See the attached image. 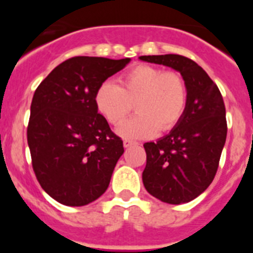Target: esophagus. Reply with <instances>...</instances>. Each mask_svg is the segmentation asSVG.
Returning a JSON list of instances; mask_svg holds the SVG:
<instances>
[{"label": "esophagus", "instance_id": "esophagus-1", "mask_svg": "<svg viewBox=\"0 0 253 253\" xmlns=\"http://www.w3.org/2000/svg\"><path fill=\"white\" fill-rule=\"evenodd\" d=\"M123 144H124L125 148H129V147L134 146V144H137V143H135V142H131V140H126V139H125L124 142H123Z\"/></svg>", "mask_w": 253, "mask_h": 253}]
</instances>
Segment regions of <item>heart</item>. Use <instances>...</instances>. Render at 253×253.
<instances>
[{
    "label": "heart",
    "mask_w": 253,
    "mask_h": 253,
    "mask_svg": "<svg viewBox=\"0 0 253 253\" xmlns=\"http://www.w3.org/2000/svg\"><path fill=\"white\" fill-rule=\"evenodd\" d=\"M133 104L138 114L118 128L120 137L139 139L172 130L186 110L185 80L175 71L142 64L120 76L118 84L104 82L95 93L96 109L113 125L130 114Z\"/></svg>",
    "instance_id": "b5f03b06"
}]
</instances>
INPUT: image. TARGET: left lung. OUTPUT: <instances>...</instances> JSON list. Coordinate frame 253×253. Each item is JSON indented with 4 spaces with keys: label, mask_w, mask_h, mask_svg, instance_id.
Segmentation results:
<instances>
[{
    "label": "left lung",
    "mask_w": 253,
    "mask_h": 253,
    "mask_svg": "<svg viewBox=\"0 0 253 253\" xmlns=\"http://www.w3.org/2000/svg\"><path fill=\"white\" fill-rule=\"evenodd\" d=\"M139 59L171 67L187 86L186 110L180 123L156 143H144L143 184L161 202L189 203L209 187L218 169L227 138L222 93L204 69L189 58L165 54Z\"/></svg>",
    "instance_id": "1"
}]
</instances>
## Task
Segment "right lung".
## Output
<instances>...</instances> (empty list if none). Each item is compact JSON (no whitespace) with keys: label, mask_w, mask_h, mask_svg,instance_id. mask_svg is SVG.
<instances>
[{"label":"right lung","mask_w":253,"mask_h":253,"mask_svg":"<svg viewBox=\"0 0 253 253\" xmlns=\"http://www.w3.org/2000/svg\"><path fill=\"white\" fill-rule=\"evenodd\" d=\"M129 62L69 58L35 90L28 125L33 169L40 186L60 204H90L110 184L124 147L97 113L95 93Z\"/></svg>","instance_id":"right-lung-1"}]
</instances>
